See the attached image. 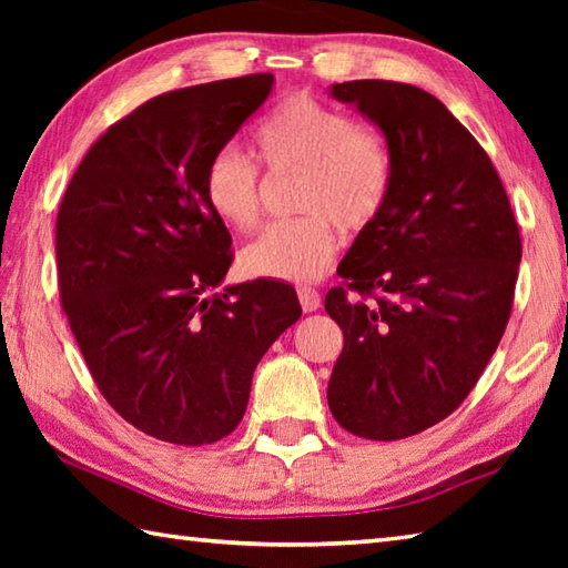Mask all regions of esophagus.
Segmentation results:
<instances>
[{
	"mask_svg": "<svg viewBox=\"0 0 568 568\" xmlns=\"http://www.w3.org/2000/svg\"><path fill=\"white\" fill-rule=\"evenodd\" d=\"M297 297H300V305H303L305 312H315L322 305V297L315 287H300Z\"/></svg>",
	"mask_w": 568,
	"mask_h": 568,
	"instance_id": "1",
	"label": "esophagus"
}]
</instances>
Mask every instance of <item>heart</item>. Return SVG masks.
I'll return each mask as SVG.
<instances>
[{
	"instance_id": "obj_1",
	"label": "heart",
	"mask_w": 568,
	"mask_h": 568,
	"mask_svg": "<svg viewBox=\"0 0 568 568\" xmlns=\"http://www.w3.org/2000/svg\"><path fill=\"white\" fill-rule=\"evenodd\" d=\"M258 151L271 173H300L295 210L303 216L265 226L241 251L248 275L310 283L329 268L339 226L358 236L376 224L395 187V155L358 119L295 92L258 129ZM204 202L216 220L239 232L261 220V168L244 151L224 146L210 155Z\"/></svg>"
}]
</instances>
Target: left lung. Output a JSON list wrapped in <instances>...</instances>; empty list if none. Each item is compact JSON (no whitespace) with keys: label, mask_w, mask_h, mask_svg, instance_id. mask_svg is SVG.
<instances>
[{"label":"left lung","mask_w":568,"mask_h":568,"mask_svg":"<svg viewBox=\"0 0 568 568\" xmlns=\"http://www.w3.org/2000/svg\"><path fill=\"white\" fill-rule=\"evenodd\" d=\"M378 124L395 155L393 197L358 234L324 310L344 332L327 400L364 439L413 437L474 390L508 327L520 229L470 131L415 84H332Z\"/></svg>","instance_id":"left-lung-1"}]
</instances>
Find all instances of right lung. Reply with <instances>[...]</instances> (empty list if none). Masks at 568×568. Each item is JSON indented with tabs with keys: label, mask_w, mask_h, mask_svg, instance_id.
I'll return each instance as SVG.
<instances>
[{
	"label": "right lung",
	"mask_w": 568,
	"mask_h": 568,
	"mask_svg": "<svg viewBox=\"0 0 568 568\" xmlns=\"http://www.w3.org/2000/svg\"><path fill=\"white\" fill-rule=\"evenodd\" d=\"M271 88L256 72L143 102L92 143L60 202L58 291L84 364L104 400L161 442L232 434L258 361L303 315L275 281L204 295L234 258L204 165Z\"/></svg>",
	"instance_id": "obj_1"
}]
</instances>
